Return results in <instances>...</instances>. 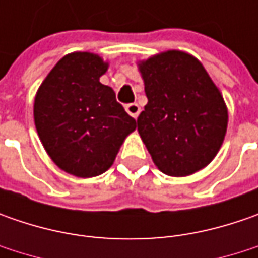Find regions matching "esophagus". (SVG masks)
I'll use <instances>...</instances> for the list:
<instances>
[{
    "label": "esophagus",
    "mask_w": 258,
    "mask_h": 258,
    "mask_svg": "<svg viewBox=\"0 0 258 258\" xmlns=\"http://www.w3.org/2000/svg\"><path fill=\"white\" fill-rule=\"evenodd\" d=\"M124 109H126V112L131 114L132 117H138L139 113H141V107H139V104L138 103H131V104H126L124 106Z\"/></svg>",
    "instance_id": "esophagus-1"
}]
</instances>
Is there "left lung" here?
<instances>
[{
    "instance_id": "8db88e82",
    "label": "left lung",
    "mask_w": 258,
    "mask_h": 258,
    "mask_svg": "<svg viewBox=\"0 0 258 258\" xmlns=\"http://www.w3.org/2000/svg\"><path fill=\"white\" fill-rule=\"evenodd\" d=\"M148 103L138 132L158 169L188 176L205 168L224 142L228 110L201 61L168 50L138 63Z\"/></svg>"
}]
</instances>
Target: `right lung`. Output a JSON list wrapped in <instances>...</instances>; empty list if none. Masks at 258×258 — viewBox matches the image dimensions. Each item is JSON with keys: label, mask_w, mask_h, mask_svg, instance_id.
I'll use <instances>...</instances> for the list:
<instances>
[{"label": "right lung", "mask_w": 258, "mask_h": 258, "mask_svg": "<svg viewBox=\"0 0 258 258\" xmlns=\"http://www.w3.org/2000/svg\"><path fill=\"white\" fill-rule=\"evenodd\" d=\"M109 63L99 54H66L40 85L34 123L45 152L60 169L79 178L106 172L136 120L100 83Z\"/></svg>", "instance_id": "add662e5"}]
</instances>
